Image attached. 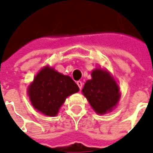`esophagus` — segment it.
I'll return each mask as SVG.
<instances>
[{"label":"esophagus","instance_id":"34e87169","mask_svg":"<svg viewBox=\"0 0 153 153\" xmlns=\"http://www.w3.org/2000/svg\"><path fill=\"white\" fill-rule=\"evenodd\" d=\"M76 83H77V85H78V86H79V89L81 90L82 87V82L81 81H78L76 82Z\"/></svg>","mask_w":153,"mask_h":153}]
</instances>
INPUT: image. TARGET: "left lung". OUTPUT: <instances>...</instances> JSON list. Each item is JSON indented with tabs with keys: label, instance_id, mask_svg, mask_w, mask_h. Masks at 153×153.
Returning a JSON list of instances; mask_svg holds the SVG:
<instances>
[{
	"label": "left lung",
	"instance_id": "1",
	"mask_svg": "<svg viewBox=\"0 0 153 153\" xmlns=\"http://www.w3.org/2000/svg\"><path fill=\"white\" fill-rule=\"evenodd\" d=\"M92 79L86 82L82 94L96 113L104 114L111 111L120 98L119 87L109 74L102 69L91 73Z\"/></svg>",
	"mask_w": 153,
	"mask_h": 153
}]
</instances>
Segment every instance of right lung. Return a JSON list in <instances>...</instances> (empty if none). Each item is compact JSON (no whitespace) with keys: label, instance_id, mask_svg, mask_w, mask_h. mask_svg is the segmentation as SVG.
Returning <instances> with one entry per match:
<instances>
[{"label":"right lung","instance_id":"right-lung-1","mask_svg":"<svg viewBox=\"0 0 153 153\" xmlns=\"http://www.w3.org/2000/svg\"><path fill=\"white\" fill-rule=\"evenodd\" d=\"M79 88L70 76L46 67L38 73L28 88L32 105L47 116H55L67 97Z\"/></svg>","mask_w":153,"mask_h":153}]
</instances>
